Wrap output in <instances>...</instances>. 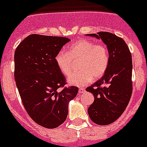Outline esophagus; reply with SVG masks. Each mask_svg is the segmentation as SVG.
I'll use <instances>...</instances> for the list:
<instances>
[{"mask_svg":"<svg viewBox=\"0 0 147 147\" xmlns=\"http://www.w3.org/2000/svg\"><path fill=\"white\" fill-rule=\"evenodd\" d=\"M78 92H79V94H84V93L86 92V89L83 88H80L78 90Z\"/></svg>","mask_w":147,"mask_h":147,"instance_id":"34e87169","label":"esophagus"}]
</instances>
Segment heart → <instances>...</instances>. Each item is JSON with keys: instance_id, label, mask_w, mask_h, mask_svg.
<instances>
[{"instance_id": "obj_1", "label": "heart", "mask_w": 147, "mask_h": 147, "mask_svg": "<svg viewBox=\"0 0 147 147\" xmlns=\"http://www.w3.org/2000/svg\"><path fill=\"white\" fill-rule=\"evenodd\" d=\"M74 61L79 60L78 68L80 70L70 74L67 81L75 86H86L93 78H101L107 70L109 64V53L104 44H96L86 39L74 42L67 52L60 51L55 57L59 69L65 76L71 71Z\"/></svg>"}]
</instances>
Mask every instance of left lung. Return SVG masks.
<instances>
[{"label":"left lung","mask_w":147,"mask_h":147,"mask_svg":"<svg viewBox=\"0 0 147 147\" xmlns=\"http://www.w3.org/2000/svg\"><path fill=\"white\" fill-rule=\"evenodd\" d=\"M107 45L109 53L107 70L101 79L86 90L92 93L94 101L88 109L89 117L96 124L106 125L120 117L127 107L133 90L132 57L123 38L111 32L88 34Z\"/></svg>","instance_id":"obj_1"}]
</instances>
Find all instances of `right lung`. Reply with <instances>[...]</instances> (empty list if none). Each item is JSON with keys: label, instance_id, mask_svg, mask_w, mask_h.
I'll return each mask as SVG.
<instances>
[{"label": "right lung", "instance_id": "1", "mask_svg": "<svg viewBox=\"0 0 147 147\" xmlns=\"http://www.w3.org/2000/svg\"><path fill=\"white\" fill-rule=\"evenodd\" d=\"M69 40L32 34L15 50L14 78L23 106L34 122L46 128L57 127L65 121L68 104L78 92L76 86L64 87L65 77L55 61L56 55Z\"/></svg>", "mask_w": 147, "mask_h": 147}]
</instances>
